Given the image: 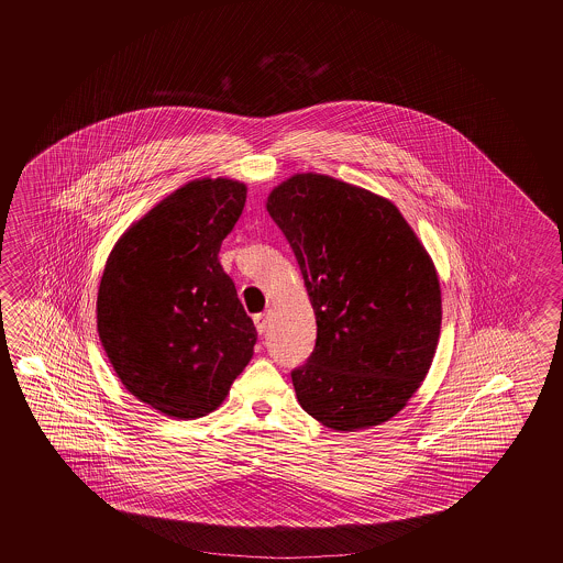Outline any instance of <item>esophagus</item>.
Listing matches in <instances>:
<instances>
[{
  "label": "esophagus",
  "instance_id": "1",
  "mask_svg": "<svg viewBox=\"0 0 563 563\" xmlns=\"http://www.w3.org/2000/svg\"><path fill=\"white\" fill-rule=\"evenodd\" d=\"M254 322H256L257 332L264 334L268 330V313H257L254 316Z\"/></svg>",
  "mask_w": 563,
  "mask_h": 563
}]
</instances>
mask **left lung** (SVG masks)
Wrapping results in <instances>:
<instances>
[{
  "label": "left lung",
  "mask_w": 563,
  "mask_h": 563,
  "mask_svg": "<svg viewBox=\"0 0 563 563\" xmlns=\"http://www.w3.org/2000/svg\"><path fill=\"white\" fill-rule=\"evenodd\" d=\"M316 313V349L290 372L307 415L336 431L382 426L426 379L442 325L435 266L400 210L328 175L268 196Z\"/></svg>",
  "instance_id": "8db88e82"
}]
</instances>
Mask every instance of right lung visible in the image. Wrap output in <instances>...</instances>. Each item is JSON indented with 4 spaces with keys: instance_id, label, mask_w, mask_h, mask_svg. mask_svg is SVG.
I'll use <instances>...</instances> for the list:
<instances>
[{
    "instance_id": "1",
    "label": "right lung",
    "mask_w": 563,
    "mask_h": 563,
    "mask_svg": "<svg viewBox=\"0 0 563 563\" xmlns=\"http://www.w3.org/2000/svg\"><path fill=\"white\" fill-rule=\"evenodd\" d=\"M247 189L196 179L175 189L115 243L97 297V328L128 393L175 419L227 398L254 355L256 325L219 262Z\"/></svg>"
}]
</instances>
